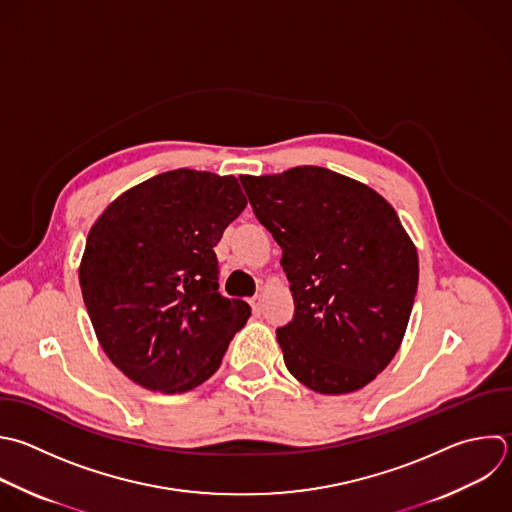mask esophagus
Wrapping results in <instances>:
<instances>
[{"label": "esophagus", "mask_w": 512, "mask_h": 512, "mask_svg": "<svg viewBox=\"0 0 512 512\" xmlns=\"http://www.w3.org/2000/svg\"><path fill=\"white\" fill-rule=\"evenodd\" d=\"M250 306H252V312H254V314H260V312H262V296L250 298Z\"/></svg>", "instance_id": "obj_1"}]
</instances>
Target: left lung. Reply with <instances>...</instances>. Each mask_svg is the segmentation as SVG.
<instances>
[{
	"label": "left lung",
	"instance_id": "8db88e82",
	"mask_svg": "<svg viewBox=\"0 0 512 512\" xmlns=\"http://www.w3.org/2000/svg\"><path fill=\"white\" fill-rule=\"evenodd\" d=\"M256 218L282 248L294 318L276 330L290 374L320 394L372 382L404 338L418 254L372 188L318 166L240 176Z\"/></svg>",
	"mask_w": 512,
	"mask_h": 512
}]
</instances>
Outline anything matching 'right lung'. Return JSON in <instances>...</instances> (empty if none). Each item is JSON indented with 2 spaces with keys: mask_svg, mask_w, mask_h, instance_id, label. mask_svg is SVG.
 <instances>
[{
  "mask_svg": "<svg viewBox=\"0 0 512 512\" xmlns=\"http://www.w3.org/2000/svg\"><path fill=\"white\" fill-rule=\"evenodd\" d=\"M248 200L234 176L188 168L118 196L92 226L82 296L106 356L136 384L188 392L250 318L218 292L216 244Z\"/></svg>",
  "mask_w": 512,
  "mask_h": 512,
  "instance_id": "1",
  "label": "right lung"
}]
</instances>
